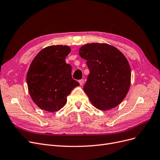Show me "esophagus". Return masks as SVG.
<instances>
[{"label": "esophagus", "instance_id": "34e87169", "mask_svg": "<svg viewBox=\"0 0 160 160\" xmlns=\"http://www.w3.org/2000/svg\"><path fill=\"white\" fill-rule=\"evenodd\" d=\"M84 79H81V80H79L80 85V86L83 85V84H84Z\"/></svg>", "mask_w": 160, "mask_h": 160}]
</instances>
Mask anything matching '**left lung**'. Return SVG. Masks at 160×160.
<instances>
[{
  "mask_svg": "<svg viewBox=\"0 0 160 160\" xmlns=\"http://www.w3.org/2000/svg\"><path fill=\"white\" fill-rule=\"evenodd\" d=\"M79 54L90 70L84 90L92 105L102 111L119 105L131 85V70L125 55L113 46L98 43L82 46Z\"/></svg>",
  "mask_w": 160,
  "mask_h": 160,
  "instance_id": "8db88e82",
  "label": "left lung"
}]
</instances>
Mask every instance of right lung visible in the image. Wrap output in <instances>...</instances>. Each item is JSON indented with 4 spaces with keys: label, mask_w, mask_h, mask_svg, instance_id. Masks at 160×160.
Instances as JSON below:
<instances>
[{
    "label": "right lung",
    "mask_w": 160,
    "mask_h": 160,
    "mask_svg": "<svg viewBox=\"0 0 160 160\" xmlns=\"http://www.w3.org/2000/svg\"><path fill=\"white\" fill-rule=\"evenodd\" d=\"M67 45H51L35 57L27 73L29 93L33 102L46 111L64 107L67 96L79 83L72 78V67L65 59L70 52Z\"/></svg>",
    "instance_id": "obj_1"
}]
</instances>
